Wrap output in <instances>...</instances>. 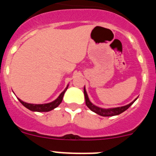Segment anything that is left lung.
Returning a JSON list of instances; mask_svg holds the SVG:
<instances>
[{
	"label": "left lung",
	"mask_w": 156,
	"mask_h": 156,
	"mask_svg": "<svg viewBox=\"0 0 156 156\" xmlns=\"http://www.w3.org/2000/svg\"><path fill=\"white\" fill-rule=\"evenodd\" d=\"M83 93H84V97H85V102H86V105L87 106L88 108H90L92 112H95V113L98 114V115H101V116H113V115H117L121 114L122 112H123L124 111H126L127 108H129L130 106L133 105V103L135 101L137 100V98H135L134 100L130 102L129 104L126 105L124 106H121V107H116V108H101L98 106L95 105L93 103L91 102L88 98L86 88L83 87Z\"/></svg>",
	"instance_id": "obj_1"
}]
</instances>
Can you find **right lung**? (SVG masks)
I'll use <instances>...</instances> for the list:
<instances>
[{
    "instance_id": "right-lung-1",
    "label": "right lung",
    "mask_w": 156,
    "mask_h": 156,
    "mask_svg": "<svg viewBox=\"0 0 156 156\" xmlns=\"http://www.w3.org/2000/svg\"><path fill=\"white\" fill-rule=\"evenodd\" d=\"M68 87H69V84L67 85V87L65 88V90L60 94V95H59L58 97L55 100L51 101V102L46 103V104H30V103L25 102V101H22L21 99H19V98L18 99H19V101L22 103L23 105H24L26 108L31 110V111L33 112H49L53 110L54 108H57L58 106L61 104L62 101L63 99V96H64L66 90L68 89Z\"/></svg>"
}]
</instances>
